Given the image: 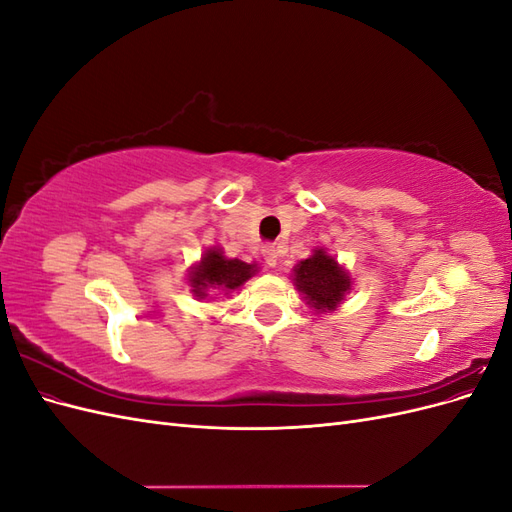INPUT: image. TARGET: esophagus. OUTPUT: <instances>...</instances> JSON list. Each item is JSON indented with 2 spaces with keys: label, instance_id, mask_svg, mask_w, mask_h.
<instances>
[{
  "label": "esophagus",
  "instance_id": "34e87169",
  "mask_svg": "<svg viewBox=\"0 0 512 512\" xmlns=\"http://www.w3.org/2000/svg\"><path fill=\"white\" fill-rule=\"evenodd\" d=\"M262 256H265V262L269 267L277 265V258H280V250L275 245H265L262 247Z\"/></svg>",
  "mask_w": 512,
  "mask_h": 512
}]
</instances>
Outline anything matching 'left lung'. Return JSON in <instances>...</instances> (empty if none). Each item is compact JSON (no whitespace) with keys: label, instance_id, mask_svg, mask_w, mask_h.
<instances>
[{"label":"left lung","instance_id":"left-lung-1","mask_svg":"<svg viewBox=\"0 0 512 512\" xmlns=\"http://www.w3.org/2000/svg\"><path fill=\"white\" fill-rule=\"evenodd\" d=\"M294 282L305 294L307 303L320 309V312L335 309V305L344 299L346 290L350 288L348 275L322 250H316L312 258L301 260V265L294 269Z\"/></svg>","mask_w":512,"mask_h":512}]
</instances>
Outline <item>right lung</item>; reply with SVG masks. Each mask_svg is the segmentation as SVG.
I'll return each instance as SVG.
<instances>
[{
    "instance_id": "right-lung-1",
    "label": "right lung",
    "mask_w": 512,
    "mask_h": 512,
    "mask_svg": "<svg viewBox=\"0 0 512 512\" xmlns=\"http://www.w3.org/2000/svg\"><path fill=\"white\" fill-rule=\"evenodd\" d=\"M254 275V265H247L243 260H228L218 250H209L200 265L192 271V288L196 297H207L209 288L218 290H235L245 280Z\"/></svg>"
}]
</instances>
